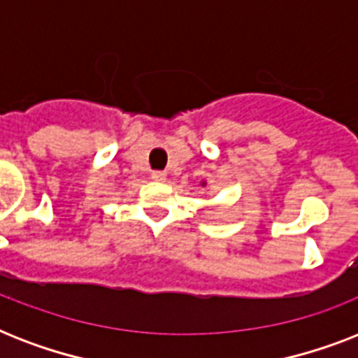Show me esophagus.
<instances>
[{
    "instance_id": "34e87169",
    "label": "esophagus",
    "mask_w": 358,
    "mask_h": 358,
    "mask_svg": "<svg viewBox=\"0 0 358 358\" xmlns=\"http://www.w3.org/2000/svg\"><path fill=\"white\" fill-rule=\"evenodd\" d=\"M165 178H167V173H165V171H154V173H152V180H156V182H163Z\"/></svg>"
}]
</instances>
